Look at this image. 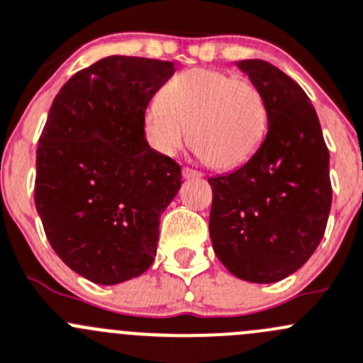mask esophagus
<instances>
[{"label": "esophagus", "mask_w": 363, "mask_h": 363, "mask_svg": "<svg viewBox=\"0 0 363 363\" xmlns=\"http://www.w3.org/2000/svg\"><path fill=\"white\" fill-rule=\"evenodd\" d=\"M182 177L184 179H200L202 177V174L196 170H193V168H182Z\"/></svg>", "instance_id": "esophagus-1"}]
</instances>
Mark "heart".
I'll return each instance as SVG.
<instances>
[{
	"label": "heart",
	"instance_id": "heart-1",
	"mask_svg": "<svg viewBox=\"0 0 363 363\" xmlns=\"http://www.w3.org/2000/svg\"><path fill=\"white\" fill-rule=\"evenodd\" d=\"M267 122L266 96L255 81L216 69H189L168 81L161 99L145 108L142 125L147 145L160 156L181 152L191 133L200 160L230 170L259 150Z\"/></svg>",
	"mask_w": 363,
	"mask_h": 363
}]
</instances>
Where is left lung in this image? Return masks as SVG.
<instances>
[{
	"instance_id": "8db88e82",
	"label": "left lung",
	"mask_w": 363,
	"mask_h": 363,
	"mask_svg": "<svg viewBox=\"0 0 363 363\" xmlns=\"http://www.w3.org/2000/svg\"><path fill=\"white\" fill-rule=\"evenodd\" d=\"M266 96L269 122L248 163L209 179L214 253L238 279L273 284L321 242L332 207L330 152L303 88L264 60L235 63Z\"/></svg>"
}]
</instances>
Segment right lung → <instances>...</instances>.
<instances>
[{"mask_svg": "<svg viewBox=\"0 0 363 363\" xmlns=\"http://www.w3.org/2000/svg\"><path fill=\"white\" fill-rule=\"evenodd\" d=\"M174 72L172 62L106 56L74 74L51 104L35 206L56 255L94 284L140 277L156 255L181 167L147 145L142 121Z\"/></svg>", "mask_w": 363, "mask_h": 363, "instance_id": "obj_1", "label": "right lung"}]
</instances>
